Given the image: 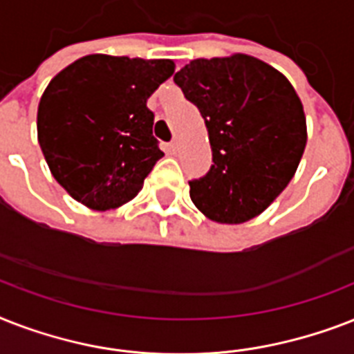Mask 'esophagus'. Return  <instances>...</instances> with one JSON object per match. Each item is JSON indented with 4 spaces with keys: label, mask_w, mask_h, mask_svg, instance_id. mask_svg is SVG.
Returning a JSON list of instances; mask_svg holds the SVG:
<instances>
[{
    "label": "esophagus",
    "mask_w": 354,
    "mask_h": 354,
    "mask_svg": "<svg viewBox=\"0 0 354 354\" xmlns=\"http://www.w3.org/2000/svg\"><path fill=\"white\" fill-rule=\"evenodd\" d=\"M167 147H169V152H171V154H176V152H178V141H176V139H172L171 143L167 145Z\"/></svg>",
    "instance_id": "34e87169"
}]
</instances>
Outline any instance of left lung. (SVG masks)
Masks as SVG:
<instances>
[{
    "instance_id": "obj_1",
    "label": "left lung",
    "mask_w": 354,
    "mask_h": 354,
    "mask_svg": "<svg viewBox=\"0 0 354 354\" xmlns=\"http://www.w3.org/2000/svg\"><path fill=\"white\" fill-rule=\"evenodd\" d=\"M174 82L202 113L213 150L207 174L189 182L193 204L221 224L263 213L288 185L307 145L296 90L248 55L191 60Z\"/></svg>"
}]
</instances>
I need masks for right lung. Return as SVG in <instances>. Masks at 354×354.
<instances>
[{"label":"right lung","instance_id":"obj_1","mask_svg":"<svg viewBox=\"0 0 354 354\" xmlns=\"http://www.w3.org/2000/svg\"><path fill=\"white\" fill-rule=\"evenodd\" d=\"M172 73L165 58L88 55L49 82L38 104V143L75 200L104 211L141 191L163 156L147 99Z\"/></svg>","mask_w":354,"mask_h":354}]
</instances>
